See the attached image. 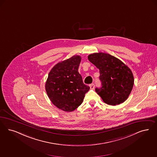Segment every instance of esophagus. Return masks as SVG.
<instances>
[{"label": "esophagus", "mask_w": 157, "mask_h": 157, "mask_svg": "<svg viewBox=\"0 0 157 157\" xmlns=\"http://www.w3.org/2000/svg\"><path fill=\"white\" fill-rule=\"evenodd\" d=\"M89 86H90V88L91 89H94V83H92V84H90L89 85Z\"/></svg>", "instance_id": "1"}]
</instances>
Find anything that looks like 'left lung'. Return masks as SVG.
<instances>
[{
  "label": "left lung",
  "mask_w": 157,
  "mask_h": 157,
  "mask_svg": "<svg viewBox=\"0 0 157 157\" xmlns=\"http://www.w3.org/2000/svg\"><path fill=\"white\" fill-rule=\"evenodd\" d=\"M88 59L99 69L101 87L96 92L108 105H116L128 98L134 85V78L129 68L120 59L110 54H90Z\"/></svg>",
  "instance_id": "8db88e82"
}]
</instances>
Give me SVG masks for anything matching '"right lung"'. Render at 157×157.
Returning <instances> with one entry per match:
<instances>
[{"label": "right lung", "mask_w": 157, "mask_h": 157, "mask_svg": "<svg viewBox=\"0 0 157 157\" xmlns=\"http://www.w3.org/2000/svg\"><path fill=\"white\" fill-rule=\"evenodd\" d=\"M81 61V56H74L54 65L48 75L45 85L48 96L54 105L64 111L78 108L90 89L78 72Z\"/></svg>", "instance_id": "obj_1"}]
</instances>
